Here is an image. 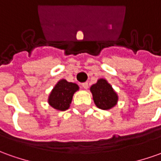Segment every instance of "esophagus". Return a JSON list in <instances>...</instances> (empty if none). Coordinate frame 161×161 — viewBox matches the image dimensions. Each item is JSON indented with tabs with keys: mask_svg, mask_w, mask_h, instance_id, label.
<instances>
[{
	"mask_svg": "<svg viewBox=\"0 0 161 161\" xmlns=\"http://www.w3.org/2000/svg\"><path fill=\"white\" fill-rule=\"evenodd\" d=\"M81 85H82V87H83L84 89H88V87H89V86H88V83H87V82L83 83V84H82Z\"/></svg>",
	"mask_w": 161,
	"mask_h": 161,
	"instance_id": "obj_1",
	"label": "esophagus"
}]
</instances>
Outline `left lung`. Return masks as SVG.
Here are the masks:
<instances>
[{
    "label": "left lung",
    "instance_id": "1",
    "mask_svg": "<svg viewBox=\"0 0 161 161\" xmlns=\"http://www.w3.org/2000/svg\"><path fill=\"white\" fill-rule=\"evenodd\" d=\"M95 105L100 109L108 110L114 107L118 101V96L112 86L105 79H99L91 86Z\"/></svg>",
    "mask_w": 161,
    "mask_h": 161
}]
</instances>
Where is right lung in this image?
Wrapping results in <instances>:
<instances>
[{
  "label": "right lung",
  "instance_id": "right-lung-1",
  "mask_svg": "<svg viewBox=\"0 0 161 161\" xmlns=\"http://www.w3.org/2000/svg\"><path fill=\"white\" fill-rule=\"evenodd\" d=\"M78 89L79 87L76 84L69 83L65 79L60 80L49 95V105L57 110L65 111L69 108L73 94Z\"/></svg>",
  "mask_w": 161,
  "mask_h": 161
}]
</instances>
